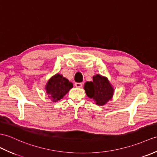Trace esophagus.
Returning <instances> with one entry per match:
<instances>
[{
	"mask_svg": "<svg viewBox=\"0 0 157 157\" xmlns=\"http://www.w3.org/2000/svg\"><path fill=\"white\" fill-rule=\"evenodd\" d=\"M75 86L76 87H82V86H83V83H75Z\"/></svg>",
	"mask_w": 157,
	"mask_h": 157,
	"instance_id": "obj_1",
	"label": "esophagus"
}]
</instances>
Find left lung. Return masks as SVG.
<instances>
[{
	"instance_id": "8db88e82",
	"label": "left lung",
	"mask_w": 157,
	"mask_h": 157,
	"mask_svg": "<svg viewBox=\"0 0 157 157\" xmlns=\"http://www.w3.org/2000/svg\"><path fill=\"white\" fill-rule=\"evenodd\" d=\"M84 90L87 96L99 105H103L111 100L114 93V89L108 79L100 75L94 76L93 82H87Z\"/></svg>"
}]
</instances>
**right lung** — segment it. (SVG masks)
Instances as JSON below:
<instances>
[{"instance_id":"right-lung-1","label":"right lung","mask_w":157,"mask_h":157,"mask_svg":"<svg viewBox=\"0 0 157 157\" xmlns=\"http://www.w3.org/2000/svg\"><path fill=\"white\" fill-rule=\"evenodd\" d=\"M72 87V83L57 74L49 80L46 86V90L50 99L53 101H57L63 98Z\"/></svg>"}]
</instances>
